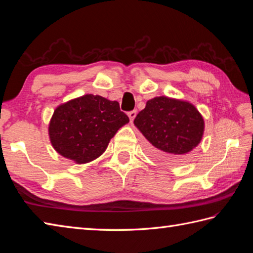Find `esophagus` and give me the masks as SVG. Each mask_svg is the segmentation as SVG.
<instances>
[{
	"instance_id": "esophagus-1",
	"label": "esophagus",
	"mask_w": 253,
	"mask_h": 253,
	"mask_svg": "<svg viewBox=\"0 0 253 253\" xmlns=\"http://www.w3.org/2000/svg\"><path fill=\"white\" fill-rule=\"evenodd\" d=\"M136 115H137V111H136V110H133V111H130V112H128V117H129V120H130V122H132L133 120H135V117H136Z\"/></svg>"
}]
</instances>
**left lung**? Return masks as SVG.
I'll list each match as a JSON object with an SVG mask.
<instances>
[{
    "mask_svg": "<svg viewBox=\"0 0 253 253\" xmlns=\"http://www.w3.org/2000/svg\"><path fill=\"white\" fill-rule=\"evenodd\" d=\"M133 124L150 142L151 155L165 163L186 161L204 132V120L195 105L165 95L149 100Z\"/></svg>",
    "mask_w": 253,
    "mask_h": 253,
    "instance_id": "left-lung-1",
    "label": "left lung"
}]
</instances>
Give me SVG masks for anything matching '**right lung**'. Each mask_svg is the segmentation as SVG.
Returning <instances> with one entry per match:
<instances>
[{
	"mask_svg": "<svg viewBox=\"0 0 253 253\" xmlns=\"http://www.w3.org/2000/svg\"><path fill=\"white\" fill-rule=\"evenodd\" d=\"M128 122L117 101L84 94L56 107L49 124L50 141L62 157L85 164L103 154Z\"/></svg>",
	"mask_w": 253,
	"mask_h": 253,
	"instance_id": "obj_1",
	"label": "right lung"
}]
</instances>
